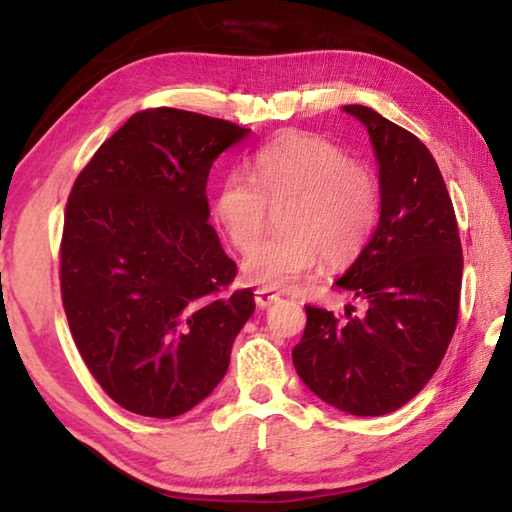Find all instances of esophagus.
<instances>
[{"label":"esophagus","mask_w":512,"mask_h":512,"mask_svg":"<svg viewBox=\"0 0 512 512\" xmlns=\"http://www.w3.org/2000/svg\"><path fill=\"white\" fill-rule=\"evenodd\" d=\"M277 299H279V295L273 293V290H270V288H257L255 290V304L259 308H268L270 304H275Z\"/></svg>","instance_id":"34e87169"}]
</instances>
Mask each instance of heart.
I'll use <instances>...</instances> for the list:
<instances>
[{"label":"heart","mask_w":512,"mask_h":512,"mask_svg":"<svg viewBox=\"0 0 512 512\" xmlns=\"http://www.w3.org/2000/svg\"><path fill=\"white\" fill-rule=\"evenodd\" d=\"M279 230L244 262V275L266 288H286L315 270L353 262L379 217L375 175L322 135L295 133L250 155L246 173L233 170L215 188L217 224L239 253L262 237L268 206Z\"/></svg>","instance_id":"heart-1"}]
</instances>
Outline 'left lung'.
Segmentation results:
<instances>
[{"label": "left lung", "instance_id": "1", "mask_svg": "<svg viewBox=\"0 0 512 512\" xmlns=\"http://www.w3.org/2000/svg\"><path fill=\"white\" fill-rule=\"evenodd\" d=\"M344 110L368 128L379 162V224L337 279L339 288L366 299L368 310L339 317L306 306L293 364L326 404L377 417L410 402L442 364L459 317L464 257L455 208L430 150L373 108Z\"/></svg>", "mask_w": 512, "mask_h": 512}]
</instances>
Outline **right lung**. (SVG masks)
Listing matches in <instances>:
<instances>
[{
    "label": "right lung",
    "instance_id": "add662e5",
    "mask_svg": "<svg viewBox=\"0 0 512 512\" xmlns=\"http://www.w3.org/2000/svg\"><path fill=\"white\" fill-rule=\"evenodd\" d=\"M226 119L146 108L99 146L70 188L59 286L90 375L135 415L170 419L222 382L253 315L250 288L208 224L215 159L248 137Z\"/></svg>",
    "mask_w": 512,
    "mask_h": 512
}]
</instances>
